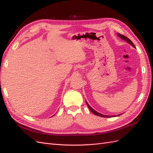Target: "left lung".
Returning <instances> with one entry per match:
<instances>
[{
    "label": "left lung",
    "instance_id": "obj_1",
    "mask_svg": "<svg viewBox=\"0 0 153 153\" xmlns=\"http://www.w3.org/2000/svg\"><path fill=\"white\" fill-rule=\"evenodd\" d=\"M117 36H118V37H120L121 39H123V40L125 41L126 42H128V44H130L131 46H133V47L135 48V45L134 44V43H133V42L131 41V40H130V39H129L128 38L126 37V36H123V35H121V34H120V33H117ZM86 104H87V105H88V108H89L90 110L91 111V112H92V113H93V114H95V115H96V116H100V117H116V116H117L120 115V114H119V115H116V116H107V115H104V114H100V113L98 112L97 111H96L95 110L93 109L92 107H91L90 106V105L88 104V102H87V101H86Z\"/></svg>",
    "mask_w": 153,
    "mask_h": 153
}]
</instances>
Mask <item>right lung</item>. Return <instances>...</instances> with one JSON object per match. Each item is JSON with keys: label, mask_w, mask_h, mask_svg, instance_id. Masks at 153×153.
<instances>
[{"label": "right lung", "mask_w": 153, "mask_h": 153, "mask_svg": "<svg viewBox=\"0 0 153 153\" xmlns=\"http://www.w3.org/2000/svg\"><path fill=\"white\" fill-rule=\"evenodd\" d=\"M53 116H54V115H53Z\"/></svg>", "instance_id": "obj_1"}]
</instances>
